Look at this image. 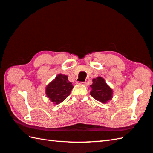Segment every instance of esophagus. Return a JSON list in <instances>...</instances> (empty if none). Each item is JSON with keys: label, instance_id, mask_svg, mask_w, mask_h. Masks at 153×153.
I'll return each mask as SVG.
<instances>
[{"label": "esophagus", "instance_id": "1", "mask_svg": "<svg viewBox=\"0 0 153 153\" xmlns=\"http://www.w3.org/2000/svg\"><path fill=\"white\" fill-rule=\"evenodd\" d=\"M79 83L81 84V85H87L86 82H79Z\"/></svg>", "mask_w": 153, "mask_h": 153}]
</instances>
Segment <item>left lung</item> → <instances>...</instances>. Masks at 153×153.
I'll return each mask as SVG.
<instances>
[{
  "instance_id": "8db88e82",
  "label": "left lung",
  "mask_w": 153,
  "mask_h": 153,
  "mask_svg": "<svg viewBox=\"0 0 153 153\" xmlns=\"http://www.w3.org/2000/svg\"><path fill=\"white\" fill-rule=\"evenodd\" d=\"M90 87H91L90 95L97 101L106 104L112 99L113 91L102 77L98 76L94 79L93 83Z\"/></svg>"
}]
</instances>
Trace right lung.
I'll return each mask as SVG.
<instances>
[{"instance_id": "add662e5", "label": "right lung", "mask_w": 153, "mask_h": 153, "mask_svg": "<svg viewBox=\"0 0 153 153\" xmlns=\"http://www.w3.org/2000/svg\"><path fill=\"white\" fill-rule=\"evenodd\" d=\"M73 88L68 76L59 74L46 87V95L53 104H59L71 94Z\"/></svg>"}]
</instances>
